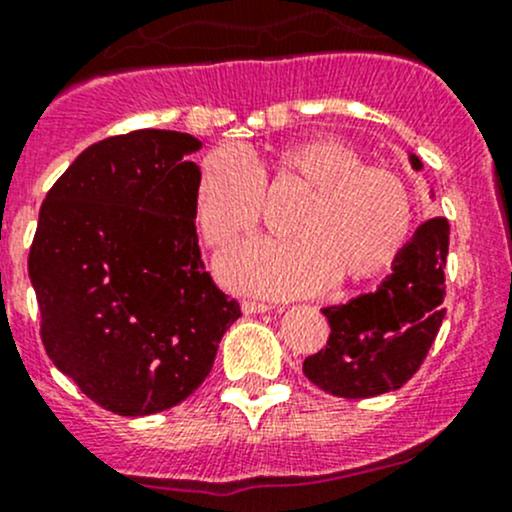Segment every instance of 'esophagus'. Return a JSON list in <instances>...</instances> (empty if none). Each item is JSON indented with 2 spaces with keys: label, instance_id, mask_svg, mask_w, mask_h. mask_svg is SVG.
I'll list each match as a JSON object with an SVG mask.
<instances>
[{
  "label": "esophagus",
  "instance_id": "1",
  "mask_svg": "<svg viewBox=\"0 0 512 512\" xmlns=\"http://www.w3.org/2000/svg\"><path fill=\"white\" fill-rule=\"evenodd\" d=\"M268 310H271L268 302H256V300L241 302V312H244V315H261V312H268Z\"/></svg>",
  "mask_w": 512,
  "mask_h": 512
}]
</instances>
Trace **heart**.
<instances>
[{"instance_id":"b5f03b06","label":"heart","mask_w":512,"mask_h":512,"mask_svg":"<svg viewBox=\"0 0 512 512\" xmlns=\"http://www.w3.org/2000/svg\"><path fill=\"white\" fill-rule=\"evenodd\" d=\"M276 178L310 190L288 234L256 239L219 258L217 273L244 293L295 298L317 293L334 278L359 283L381 276L410 241L415 207L408 185L337 139L283 146L273 156ZM263 170L241 148L217 146L202 158L195 185V224L212 249H224L261 222Z\"/></svg>"}]
</instances>
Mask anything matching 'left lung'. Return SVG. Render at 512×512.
<instances>
[{"mask_svg": "<svg viewBox=\"0 0 512 512\" xmlns=\"http://www.w3.org/2000/svg\"><path fill=\"white\" fill-rule=\"evenodd\" d=\"M410 166L422 170L415 153ZM447 251L449 222L427 219L373 293L324 307L332 332L327 346L305 359V376L337 398H373L408 383L447 312L442 305Z\"/></svg>", "mask_w": 512, "mask_h": 512, "instance_id": "left-lung-1", "label": "left lung"}]
</instances>
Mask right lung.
<instances>
[{
  "instance_id": "right-lung-1",
  "label": "right lung",
  "mask_w": 512,
  "mask_h": 512,
  "mask_svg": "<svg viewBox=\"0 0 512 512\" xmlns=\"http://www.w3.org/2000/svg\"><path fill=\"white\" fill-rule=\"evenodd\" d=\"M190 134L141 129L80 153L48 190L29 251L48 359L124 417L183 403L239 302L200 258Z\"/></svg>"
}]
</instances>
